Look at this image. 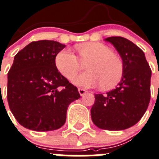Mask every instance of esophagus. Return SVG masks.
<instances>
[{
    "mask_svg": "<svg viewBox=\"0 0 159 159\" xmlns=\"http://www.w3.org/2000/svg\"><path fill=\"white\" fill-rule=\"evenodd\" d=\"M78 93H79V94L81 95V96H84V94L87 93L86 90L83 89H78Z\"/></svg>",
    "mask_w": 159,
    "mask_h": 159,
    "instance_id": "34e87169",
    "label": "esophagus"
}]
</instances>
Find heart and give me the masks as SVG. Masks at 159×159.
<instances>
[{
	"mask_svg": "<svg viewBox=\"0 0 159 159\" xmlns=\"http://www.w3.org/2000/svg\"><path fill=\"white\" fill-rule=\"evenodd\" d=\"M76 49L82 63H88L86 73L74 76L80 69L78 59L68 49L59 52L55 58V66L62 76L71 80L78 86L84 88L100 85L102 89H111L121 81L123 63L119 57L105 44L100 42H87L78 44Z\"/></svg>",
	"mask_w": 159,
	"mask_h": 159,
	"instance_id": "1",
	"label": "heart"
}]
</instances>
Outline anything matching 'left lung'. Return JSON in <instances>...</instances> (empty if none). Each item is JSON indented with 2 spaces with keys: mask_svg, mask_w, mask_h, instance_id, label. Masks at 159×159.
I'll return each mask as SVG.
<instances>
[{
  "mask_svg": "<svg viewBox=\"0 0 159 159\" xmlns=\"http://www.w3.org/2000/svg\"><path fill=\"white\" fill-rule=\"evenodd\" d=\"M123 63V75L116 88L106 94H95L91 108L93 122L106 130H124L140 121L151 99V70L143 52L126 38L110 37Z\"/></svg>",
  "mask_w": 159,
  "mask_h": 159,
  "instance_id": "1",
  "label": "left lung"
}]
</instances>
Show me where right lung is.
I'll return each instance as SVG.
<instances>
[{
  "mask_svg": "<svg viewBox=\"0 0 159 159\" xmlns=\"http://www.w3.org/2000/svg\"><path fill=\"white\" fill-rule=\"evenodd\" d=\"M58 41H33L19 51L8 74V105L16 119L28 129L45 132L64 125L70 103L80 98L77 87L55 66L65 48Z\"/></svg>",
  "mask_w": 159,
  "mask_h": 159,
  "instance_id": "1",
  "label": "right lung"
}]
</instances>
